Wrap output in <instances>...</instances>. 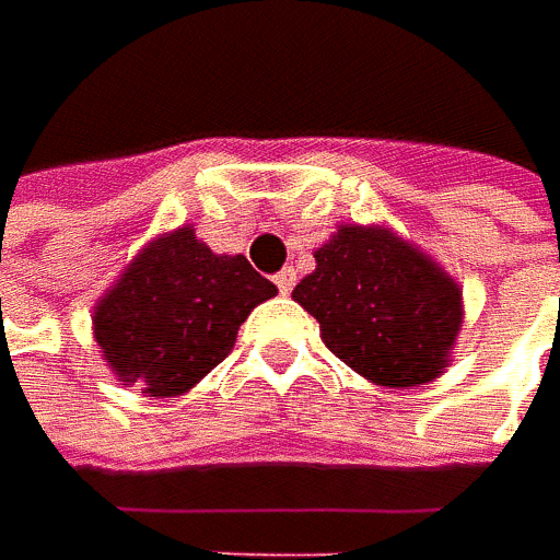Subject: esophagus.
Wrapping results in <instances>:
<instances>
[{
    "label": "esophagus",
    "mask_w": 560,
    "mask_h": 560,
    "mask_svg": "<svg viewBox=\"0 0 560 560\" xmlns=\"http://www.w3.org/2000/svg\"><path fill=\"white\" fill-rule=\"evenodd\" d=\"M273 283H277V290L283 292V295H290L292 287H295V270L283 268L277 277H273Z\"/></svg>",
    "instance_id": "1"
}]
</instances>
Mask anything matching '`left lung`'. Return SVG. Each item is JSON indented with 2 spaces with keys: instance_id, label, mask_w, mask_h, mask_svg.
I'll return each instance as SVG.
<instances>
[{
  "instance_id": "1",
  "label": "left lung",
  "mask_w": 560,
  "mask_h": 560,
  "mask_svg": "<svg viewBox=\"0 0 560 560\" xmlns=\"http://www.w3.org/2000/svg\"><path fill=\"white\" fill-rule=\"evenodd\" d=\"M292 299L320 324L327 349L380 386L442 374L462 327V290L389 230L339 226Z\"/></svg>"
}]
</instances>
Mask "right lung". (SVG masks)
Here are the masks:
<instances>
[{"label": "right lung", "mask_w": 560, "mask_h": 560, "mask_svg": "<svg viewBox=\"0 0 560 560\" xmlns=\"http://www.w3.org/2000/svg\"><path fill=\"white\" fill-rule=\"evenodd\" d=\"M277 292L243 255H214L189 226L127 268L96 308V342L124 383L180 396L218 368L248 312Z\"/></svg>", "instance_id": "1"}]
</instances>
